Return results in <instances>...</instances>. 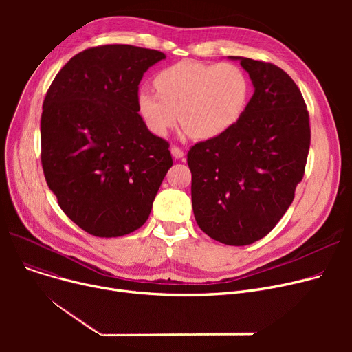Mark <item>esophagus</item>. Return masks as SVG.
Listing matches in <instances>:
<instances>
[{"label": "esophagus", "mask_w": 352, "mask_h": 352, "mask_svg": "<svg viewBox=\"0 0 352 352\" xmlns=\"http://www.w3.org/2000/svg\"><path fill=\"white\" fill-rule=\"evenodd\" d=\"M171 154H173V157L177 158V160H179V158L184 157V151L181 150L179 146H177V145H173V146H171Z\"/></svg>", "instance_id": "obj_1"}]
</instances>
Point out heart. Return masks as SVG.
Listing matches in <instances>:
<instances>
[{
	"instance_id": "heart-1",
	"label": "heart",
	"mask_w": 352,
	"mask_h": 352,
	"mask_svg": "<svg viewBox=\"0 0 352 352\" xmlns=\"http://www.w3.org/2000/svg\"><path fill=\"white\" fill-rule=\"evenodd\" d=\"M159 91L141 89L138 108L155 135H165L178 121L197 140L215 138L243 117L250 98L245 71L232 63L179 61L154 80Z\"/></svg>"
}]
</instances>
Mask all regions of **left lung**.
Segmentation results:
<instances>
[{"mask_svg": "<svg viewBox=\"0 0 352 352\" xmlns=\"http://www.w3.org/2000/svg\"><path fill=\"white\" fill-rule=\"evenodd\" d=\"M254 96L228 131L190 148L192 210L215 241L250 245L283 218L301 182L311 142L300 88L271 63L244 57Z\"/></svg>", "mask_w": 352, "mask_h": 352, "instance_id": "8db88e82", "label": "left lung"}]
</instances>
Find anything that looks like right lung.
Wrapping results in <instances>:
<instances>
[{"mask_svg":"<svg viewBox=\"0 0 352 352\" xmlns=\"http://www.w3.org/2000/svg\"><path fill=\"white\" fill-rule=\"evenodd\" d=\"M157 50L108 44L78 52L58 71L43 104L41 164L65 215L113 238L142 227L173 165L170 144L138 114L144 72Z\"/></svg>","mask_w":352,"mask_h":352,"instance_id":"add662e5","label":"right lung"}]
</instances>
